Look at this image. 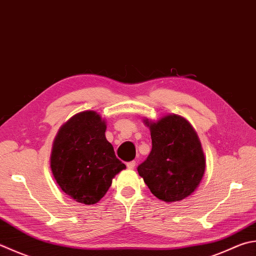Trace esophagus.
<instances>
[{"label":"esophagus","mask_w":256,"mask_h":256,"mask_svg":"<svg viewBox=\"0 0 256 256\" xmlns=\"http://www.w3.org/2000/svg\"><path fill=\"white\" fill-rule=\"evenodd\" d=\"M134 166H136V162L132 160V162H127V167L129 168V170H134Z\"/></svg>","instance_id":"34e87169"}]
</instances>
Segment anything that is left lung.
Wrapping results in <instances>:
<instances>
[{"mask_svg": "<svg viewBox=\"0 0 256 256\" xmlns=\"http://www.w3.org/2000/svg\"><path fill=\"white\" fill-rule=\"evenodd\" d=\"M150 129L152 152L137 170L157 198L172 203L186 198L200 185L205 157L194 128L185 118L167 114L144 120Z\"/></svg>", "mask_w": 256, "mask_h": 256, "instance_id": "8db88e82", "label": "left lung"}]
</instances>
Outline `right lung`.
I'll return each instance as SVG.
<instances>
[{"instance_id":"obj_1","label":"right lung","mask_w":256,"mask_h":256,"mask_svg":"<svg viewBox=\"0 0 256 256\" xmlns=\"http://www.w3.org/2000/svg\"><path fill=\"white\" fill-rule=\"evenodd\" d=\"M106 128L100 114L82 112L62 124L53 142L50 162L58 185L86 205L98 203L112 178L126 168L106 139Z\"/></svg>"}]
</instances>
